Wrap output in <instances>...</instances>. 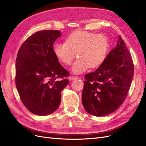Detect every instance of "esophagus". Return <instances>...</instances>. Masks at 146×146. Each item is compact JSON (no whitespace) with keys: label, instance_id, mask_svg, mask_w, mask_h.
I'll return each instance as SVG.
<instances>
[{"label":"esophagus","instance_id":"1","mask_svg":"<svg viewBox=\"0 0 146 146\" xmlns=\"http://www.w3.org/2000/svg\"><path fill=\"white\" fill-rule=\"evenodd\" d=\"M70 78H71L72 80H77V79H78L79 77L77 76H72Z\"/></svg>","mask_w":146,"mask_h":146}]
</instances>
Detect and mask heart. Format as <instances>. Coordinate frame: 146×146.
I'll return each mask as SVG.
<instances>
[{
	"mask_svg": "<svg viewBox=\"0 0 146 146\" xmlns=\"http://www.w3.org/2000/svg\"><path fill=\"white\" fill-rule=\"evenodd\" d=\"M107 38L102 34L78 31L70 34L64 43H56L54 52L58 60L69 65L76 58L78 59L72 66V71L80 74L88 67L94 69L104 61L108 50Z\"/></svg>",
	"mask_w": 146,
	"mask_h": 146,
	"instance_id": "heart-1",
	"label": "heart"
}]
</instances>
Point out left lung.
Returning a JSON list of instances; mask_svg holds the SVG:
<instances>
[{
	"instance_id": "8db88e82",
	"label": "left lung",
	"mask_w": 146,
	"mask_h": 146,
	"mask_svg": "<svg viewBox=\"0 0 146 146\" xmlns=\"http://www.w3.org/2000/svg\"><path fill=\"white\" fill-rule=\"evenodd\" d=\"M133 74L131 54L119 35L116 47L99 68L84 76V108L95 116H104L116 111L125 99Z\"/></svg>"
}]
</instances>
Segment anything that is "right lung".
Masks as SVG:
<instances>
[{"label": "right lung", "instance_id": "obj_1", "mask_svg": "<svg viewBox=\"0 0 146 146\" xmlns=\"http://www.w3.org/2000/svg\"><path fill=\"white\" fill-rule=\"evenodd\" d=\"M59 30H41L21 45L16 63L15 83L22 102L38 116L55 111L61 92L69 83V73L56 58L53 44L61 36Z\"/></svg>", "mask_w": 146, "mask_h": 146}]
</instances>
